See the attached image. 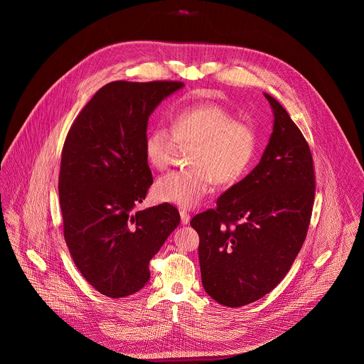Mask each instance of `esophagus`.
<instances>
[{
	"mask_svg": "<svg viewBox=\"0 0 364 364\" xmlns=\"http://www.w3.org/2000/svg\"><path fill=\"white\" fill-rule=\"evenodd\" d=\"M179 214H181V223L182 224H188L191 221V214L186 210H181Z\"/></svg>",
	"mask_w": 364,
	"mask_h": 364,
	"instance_id": "esophagus-1",
	"label": "esophagus"
}]
</instances>
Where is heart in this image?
I'll use <instances>...</instances> for the list:
<instances>
[{"instance_id": "b5f03b06", "label": "heart", "mask_w": 364, "mask_h": 364, "mask_svg": "<svg viewBox=\"0 0 364 364\" xmlns=\"http://www.w3.org/2000/svg\"><path fill=\"white\" fill-rule=\"evenodd\" d=\"M176 144L195 146L189 156L192 168L161 176L154 195L159 202L191 208L206 198L213 181L230 186L247 175L259 150V134L221 105L192 104L172 114L171 130L156 126L149 133L144 144L149 164L158 171L168 168Z\"/></svg>"}]
</instances>
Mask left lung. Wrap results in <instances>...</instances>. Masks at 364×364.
I'll return each instance as SVG.
<instances>
[{"mask_svg": "<svg viewBox=\"0 0 364 364\" xmlns=\"http://www.w3.org/2000/svg\"><path fill=\"white\" fill-rule=\"evenodd\" d=\"M274 124L260 162L196 214L202 283L227 307L251 304L287 274L310 227L315 173L307 140L286 109L264 94Z\"/></svg>", "mask_w": 364, "mask_h": 364, "instance_id": "8db88e82", "label": "left lung"}]
</instances>
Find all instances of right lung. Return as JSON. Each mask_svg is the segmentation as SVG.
Wrapping results in <instances>:
<instances>
[{"mask_svg":"<svg viewBox=\"0 0 364 364\" xmlns=\"http://www.w3.org/2000/svg\"><path fill=\"white\" fill-rule=\"evenodd\" d=\"M181 81H113L78 113L58 175L63 232L85 280L110 299L150 280V260L179 224L169 203L139 210L153 185L146 158L149 116Z\"/></svg>","mask_w":364,"mask_h":364,"instance_id":"add662e5","label":"right lung"}]
</instances>
